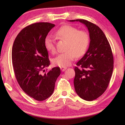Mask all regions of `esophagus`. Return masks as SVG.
<instances>
[{"mask_svg":"<svg viewBox=\"0 0 125 125\" xmlns=\"http://www.w3.org/2000/svg\"><path fill=\"white\" fill-rule=\"evenodd\" d=\"M67 67H60V69H61L62 71H64L65 70L67 69Z\"/></svg>","mask_w":125,"mask_h":125,"instance_id":"esophagus-1","label":"esophagus"}]
</instances>
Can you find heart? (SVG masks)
<instances>
[{
  "mask_svg": "<svg viewBox=\"0 0 125 125\" xmlns=\"http://www.w3.org/2000/svg\"><path fill=\"white\" fill-rule=\"evenodd\" d=\"M56 36L60 40L67 41L66 52L57 56L52 60L54 65L66 67L71 65L75 56L81 57L87 50L89 44V36L84 31H79L78 29L70 25H64L59 29L55 33ZM45 46L47 50L52 53L56 52L55 41L51 35L45 39Z\"/></svg>",
  "mask_w": 125,
  "mask_h": 125,
  "instance_id": "heart-1",
  "label": "heart"
}]
</instances>
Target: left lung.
I'll use <instances>...</instances> for the list:
<instances>
[{"label":"left lung","mask_w":125,"mask_h":125,"mask_svg":"<svg viewBox=\"0 0 125 125\" xmlns=\"http://www.w3.org/2000/svg\"><path fill=\"white\" fill-rule=\"evenodd\" d=\"M79 21L88 29L90 45L83 57L75 67L74 86L81 99L91 101L96 99L107 88L113 73L114 58L112 49L104 32L99 26L83 19Z\"/></svg>","instance_id":"left-lung-1"}]
</instances>
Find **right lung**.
Here are the masks:
<instances>
[{
	"label": "right lung",
	"mask_w": 125,
	"mask_h": 125,
	"mask_svg": "<svg viewBox=\"0 0 125 125\" xmlns=\"http://www.w3.org/2000/svg\"><path fill=\"white\" fill-rule=\"evenodd\" d=\"M55 26L48 22L29 25L18 34L13 44L12 61L17 80L23 91L37 101L51 96L60 74L58 67L44 73L50 65L44 41Z\"/></svg>",
	"instance_id": "right-lung-1"
}]
</instances>
